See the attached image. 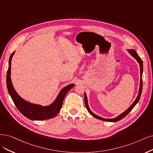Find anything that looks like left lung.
Listing matches in <instances>:
<instances>
[{"instance_id": "8db88e82", "label": "left lung", "mask_w": 153, "mask_h": 153, "mask_svg": "<svg viewBox=\"0 0 153 153\" xmlns=\"http://www.w3.org/2000/svg\"><path fill=\"white\" fill-rule=\"evenodd\" d=\"M127 52L131 55V56H132L137 61V62L139 64L140 66V85H139V93H138V95L136 98V99L135 100V101L133 102V103L123 113H122L121 114H120L119 115H118L117 117L114 118H105L103 117H101L97 115H96L95 114L90 110L89 107V105H88V98H87V95L86 94V93H84V101H85V105L86 108L88 110V111L90 113V114L91 115H93L94 117L98 118L99 120H103V121H106V122H115L117 121H119L121 119H122L123 118L125 117L130 111H131V110L134 108V107L136 105V104L139 102V99L140 98L141 96V93H142V90H143V60H141V59L139 57V56L138 55V54L137 53V52H135V50L133 49H127Z\"/></svg>"}]
</instances>
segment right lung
Segmentation results:
<instances>
[{
    "label": "right lung",
    "mask_w": 153,
    "mask_h": 153,
    "mask_svg": "<svg viewBox=\"0 0 153 153\" xmlns=\"http://www.w3.org/2000/svg\"><path fill=\"white\" fill-rule=\"evenodd\" d=\"M14 53L15 51L10 55L9 57L6 82L8 92L17 108L24 116L32 120H43L53 118L59 114L66 94L71 88L75 86L74 84H69L62 88L53 102L49 105L43 106L29 102L21 98L16 92L11 81V60Z\"/></svg>",
    "instance_id": "add662e5"
}]
</instances>
